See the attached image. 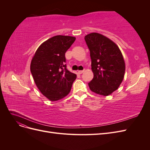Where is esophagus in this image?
Segmentation results:
<instances>
[{
	"mask_svg": "<svg viewBox=\"0 0 150 150\" xmlns=\"http://www.w3.org/2000/svg\"><path fill=\"white\" fill-rule=\"evenodd\" d=\"M84 70H83V71H78V74H82V73H83V72H84Z\"/></svg>",
	"mask_w": 150,
	"mask_h": 150,
	"instance_id": "34e87169",
	"label": "esophagus"
}]
</instances>
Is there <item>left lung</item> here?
Masks as SVG:
<instances>
[{
	"mask_svg": "<svg viewBox=\"0 0 150 150\" xmlns=\"http://www.w3.org/2000/svg\"><path fill=\"white\" fill-rule=\"evenodd\" d=\"M90 51L94 78L88 83L93 92L108 96L119 88L124 78L125 63L118 46L96 33L84 37Z\"/></svg>",
	"mask_w": 150,
	"mask_h": 150,
	"instance_id": "1",
	"label": "left lung"
}]
</instances>
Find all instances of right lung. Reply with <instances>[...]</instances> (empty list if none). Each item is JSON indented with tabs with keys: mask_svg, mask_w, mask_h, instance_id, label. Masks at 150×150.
<instances>
[{
	"mask_svg": "<svg viewBox=\"0 0 150 150\" xmlns=\"http://www.w3.org/2000/svg\"><path fill=\"white\" fill-rule=\"evenodd\" d=\"M76 38L56 35L38 47L30 63V72L41 93L55 101L69 93L76 74L66 68L65 53Z\"/></svg>",
	"mask_w": 150,
	"mask_h": 150,
	"instance_id": "right-lung-1",
	"label": "right lung"
}]
</instances>
